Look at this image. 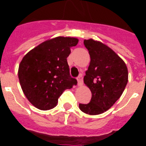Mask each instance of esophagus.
Returning <instances> with one entry per match:
<instances>
[{
	"label": "esophagus",
	"instance_id": "34e87169",
	"mask_svg": "<svg viewBox=\"0 0 146 146\" xmlns=\"http://www.w3.org/2000/svg\"><path fill=\"white\" fill-rule=\"evenodd\" d=\"M77 81H78V86H82L83 85V80H82V74H80L79 76V77L77 78Z\"/></svg>",
	"mask_w": 146,
	"mask_h": 146
}]
</instances>
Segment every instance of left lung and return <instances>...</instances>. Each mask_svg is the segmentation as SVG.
Here are the masks:
<instances>
[{"label":"left lung","mask_w":146,"mask_h":146,"mask_svg":"<svg viewBox=\"0 0 146 146\" xmlns=\"http://www.w3.org/2000/svg\"><path fill=\"white\" fill-rule=\"evenodd\" d=\"M90 55L84 83L92 92L88 104H80L82 112L97 115L111 108L124 91L128 82V70L124 61L102 42L84 40Z\"/></svg>","instance_id":"8db88e82"}]
</instances>
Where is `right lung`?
<instances>
[{"instance_id":"add662e5","label":"right lung","mask_w":146,"mask_h":146,"mask_svg":"<svg viewBox=\"0 0 146 146\" xmlns=\"http://www.w3.org/2000/svg\"><path fill=\"white\" fill-rule=\"evenodd\" d=\"M76 38H54L29 51L19 65L18 77L24 95L38 109L46 111L57 105L64 90L77 81L70 75L67 57Z\"/></svg>"}]
</instances>
